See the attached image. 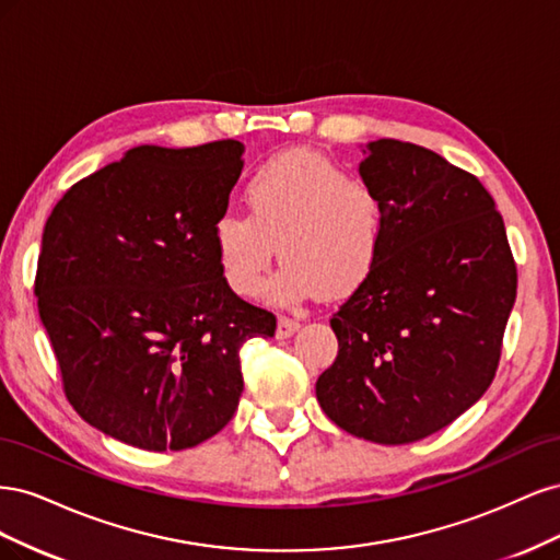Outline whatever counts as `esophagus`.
<instances>
[{"mask_svg":"<svg viewBox=\"0 0 560 560\" xmlns=\"http://www.w3.org/2000/svg\"><path fill=\"white\" fill-rule=\"evenodd\" d=\"M296 329H299V322H296V319L284 317V315L278 317V329H276V336H278V338H290Z\"/></svg>","mask_w":560,"mask_h":560,"instance_id":"esophagus-1","label":"esophagus"}]
</instances>
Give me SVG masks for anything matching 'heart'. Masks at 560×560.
Returning a JSON list of instances; mask_svg holds the SVG:
<instances>
[{
  "mask_svg": "<svg viewBox=\"0 0 560 560\" xmlns=\"http://www.w3.org/2000/svg\"><path fill=\"white\" fill-rule=\"evenodd\" d=\"M249 217L226 212L212 226L219 270L235 294L254 296L280 249L287 259L266 284L278 306L341 299L369 280L381 257L385 202L376 186L315 151H287L252 175Z\"/></svg>",
  "mask_w": 560,
  "mask_h": 560,
  "instance_id": "1",
  "label": "heart"
}]
</instances>
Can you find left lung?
Here are the masks:
<instances>
[{
	"mask_svg": "<svg viewBox=\"0 0 560 560\" xmlns=\"http://www.w3.org/2000/svg\"><path fill=\"white\" fill-rule=\"evenodd\" d=\"M364 154L360 175L385 202L383 247L331 317L338 354L315 393L341 430L397 446L451 425L493 383L516 264L477 177L411 142Z\"/></svg>",
	"mask_w": 560,
	"mask_h": 560,
	"instance_id": "left-lung-1",
	"label": "left lung"
}]
</instances>
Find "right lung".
I'll use <instances>...</instances> for the list:
<instances>
[{"instance_id": "right-lung-1", "label": "right lung", "mask_w": 560, "mask_h": 560, "mask_svg": "<svg viewBox=\"0 0 560 560\" xmlns=\"http://www.w3.org/2000/svg\"><path fill=\"white\" fill-rule=\"evenodd\" d=\"M245 147L142 144L77 182L42 235L35 294L74 411L118 442L182 451L238 409L241 348L276 317L235 296L212 226Z\"/></svg>"}]
</instances>
